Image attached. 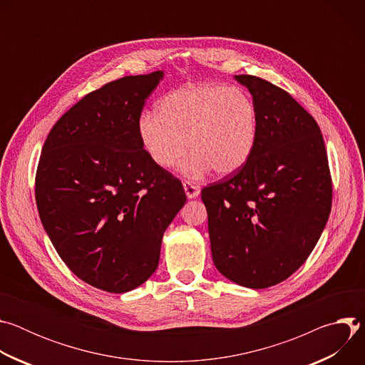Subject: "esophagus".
<instances>
[{
  "instance_id": "obj_1",
  "label": "esophagus",
  "mask_w": 365,
  "mask_h": 365,
  "mask_svg": "<svg viewBox=\"0 0 365 365\" xmlns=\"http://www.w3.org/2000/svg\"><path fill=\"white\" fill-rule=\"evenodd\" d=\"M183 189H185V193H186V196H187L189 199H195V197H197L199 193H200L199 187L195 186V185H192V183L187 182V180L183 182Z\"/></svg>"
}]
</instances>
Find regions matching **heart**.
Here are the masks:
<instances>
[{
    "label": "heart",
    "instance_id": "heart-1",
    "mask_svg": "<svg viewBox=\"0 0 365 365\" xmlns=\"http://www.w3.org/2000/svg\"><path fill=\"white\" fill-rule=\"evenodd\" d=\"M137 131L148 158L162 169L175 166L189 145L192 153L180 165L185 176L200 179L212 169L228 176L251 158L258 113L241 88L185 85L160 99L159 113H141Z\"/></svg>",
    "mask_w": 365,
    "mask_h": 365
}]
</instances>
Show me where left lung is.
Returning a JSON list of instances; mask_svg holds the SVG:
<instances>
[{"mask_svg": "<svg viewBox=\"0 0 365 365\" xmlns=\"http://www.w3.org/2000/svg\"><path fill=\"white\" fill-rule=\"evenodd\" d=\"M257 107L248 162L202 190L214 264L228 280L266 289L290 277L331 214L332 182L318 123L282 88L235 75Z\"/></svg>", "mask_w": 365, "mask_h": 365, "instance_id": "left-lung-1", "label": "left lung"}]
</instances>
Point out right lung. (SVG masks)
Returning a JSON list of instances; mask_svg holds the SVG:
<instances>
[{
  "mask_svg": "<svg viewBox=\"0 0 365 365\" xmlns=\"http://www.w3.org/2000/svg\"><path fill=\"white\" fill-rule=\"evenodd\" d=\"M163 71L125 76L83 96L48 133L36 175L37 210L63 263L110 293L143 284L186 195L154 165L137 131Z\"/></svg>",
  "mask_w": 365,
  "mask_h": 365,
  "instance_id": "add662e5",
  "label": "right lung"
}]
</instances>
